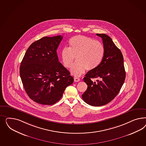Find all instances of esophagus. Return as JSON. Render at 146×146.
Wrapping results in <instances>:
<instances>
[{
  "instance_id": "1",
  "label": "esophagus",
  "mask_w": 146,
  "mask_h": 146,
  "mask_svg": "<svg viewBox=\"0 0 146 146\" xmlns=\"http://www.w3.org/2000/svg\"><path fill=\"white\" fill-rule=\"evenodd\" d=\"M74 81H75V82H79V81H80V80L79 78H76V77H75V78H74Z\"/></svg>"
}]
</instances>
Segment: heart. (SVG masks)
<instances>
[{"instance_id":"heart-1","label":"heart","mask_w":146,"mask_h":146,"mask_svg":"<svg viewBox=\"0 0 146 146\" xmlns=\"http://www.w3.org/2000/svg\"><path fill=\"white\" fill-rule=\"evenodd\" d=\"M70 47L62 49L61 57L64 66L70 68L76 57L77 62L72 67L73 75L79 76L86 70L93 71L101 63L104 54L102 43L87 36L77 35L69 40Z\"/></svg>"}]
</instances>
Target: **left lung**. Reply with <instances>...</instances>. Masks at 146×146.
<instances>
[{
  "label": "left lung",
  "instance_id": "obj_1",
  "mask_svg": "<svg viewBox=\"0 0 146 146\" xmlns=\"http://www.w3.org/2000/svg\"><path fill=\"white\" fill-rule=\"evenodd\" d=\"M96 35L102 38L104 54L98 67L85 75L84 81L88 87L82 97L89 105L100 106L110 102L117 95L124 84L126 72L123 56L112 39L105 34ZM95 78L99 80L93 82L92 79Z\"/></svg>",
  "mask_w": 146,
  "mask_h": 146
}]
</instances>
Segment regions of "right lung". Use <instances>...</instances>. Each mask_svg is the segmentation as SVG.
<instances>
[{
    "label": "right lung",
    "instance_id": "1",
    "mask_svg": "<svg viewBox=\"0 0 146 146\" xmlns=\"http://www.w3.org/2000/svg\"><path fill=\"white\" fill-rule=\"evenodd\" d=\"M62 36L43 37L29 46L20 67V75L28 96L40 104L52 105L62 98L74 79L59 62L57 50Z\"/></svg>",
    "mask_w": 146,
    "mask_h": 146
}]
</instances>
